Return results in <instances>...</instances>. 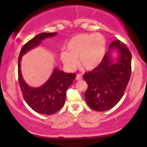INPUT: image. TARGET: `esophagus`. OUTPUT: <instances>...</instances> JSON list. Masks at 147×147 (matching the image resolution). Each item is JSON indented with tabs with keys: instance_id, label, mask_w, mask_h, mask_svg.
<instances>
[{
	"instance_id": "1",
	"label": "esophagus",
	"mask_w": 147,
	"mask_h": 147,
	"mask_svg": "<svg viewBox=\"0 0 147 147\" xmlns=\"http://www.w3.org/2000/svg\"><path fill=\"white\" fill-rule=\"evenodd\" d=\"M82 80V76L80 74H77L76 76V80Z\"/></svg>"
}]
</instances>
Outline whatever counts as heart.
<instances>
[{"label": "heart", "mask_w": 147, "mask_h": 147, "mask_svg": "<svg viewBox=\"0 0 147 147\" xmlns=\"http://www.w3.org/2000/svg\"><path fill=\"white\" fill-rule=\"evenodd\" d=\"M66 51L60 53V59L68 71H73L78 65L86 70L97 67L104 59L106 41L100 33L80 34L69 39L65 45Z\"/></svg>", "instance_id": "1"}]
</instances>
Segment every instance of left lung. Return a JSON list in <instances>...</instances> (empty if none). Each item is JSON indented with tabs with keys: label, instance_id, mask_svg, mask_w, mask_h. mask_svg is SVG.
<instances>
[{
	"label": "left lung",
	"instance_id": "8db88e82",
	"mask_svg": "<svg viewBox=\"0 0 147 147\" xmlns=\"http://www.w3.org/2000/svg\"><path fill=\"white\" fill-rule=\"evenodd\" d=\"M116 53V57L113 53ZM132 55L127 46L118 40L109 45L101 63L84 74L88 84L85 99L96 111L111 109L124 95L131 75Z\"/></svg>",
	"mask_w": 147,
	"mask_h": 147
}]
</instances>
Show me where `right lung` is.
<instances>
[{"label": "right lung", "mask_w": 147, "mask_h": 147, "mask_svg": "<svg viewBox=\"0 0 147 147\" xmlns=\"http://www.w3.org/2000/svg\"><path fill=\"white\" fill-rule=\"evenodd\" d=\"M57 33H41L36 35L23 45L18 61L19 85L25 100L28 105L37 113L51 115L61 109L65 104L66 92L75 80L76 74L65 73L57 67L54 68L49 79L40 87L34 88L26 83L21 70L22 57L38 47L46 38L53 37Z\"/></svg>", "instance_id": "1"}]
</instances>
